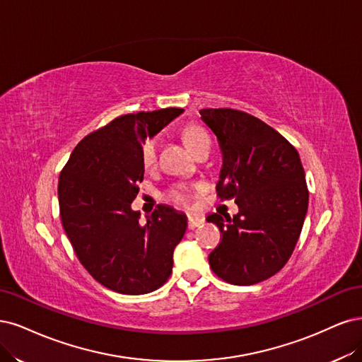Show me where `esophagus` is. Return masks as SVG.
Returning <instances> with one entry per match:
<instances>
[{
    "label": "esophagus",
    "mask_w": 362,
    "mask_h": 362,
    "mask_svg": "<svg viewBox=\"0 0 362 362\" xmlns=\"http://www.w3.org/2000/svg\"><path fill=\"white\" fill-rule=\"evenodd\" d=\"M204 224V219L200 216H195V215H189L188 218V227L189 228H195V227H200Z\"/></svg>",
    "instance_id": "34e87169"
}]
</instances>
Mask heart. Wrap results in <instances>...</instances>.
Returning a JSON list of instances; mask_svg holds the SVG:
<instances>
[{
	"instance_id": "b5f03b06",
	"label": "heart",
	"mask_w": 362,
	"mask_h": 362,
	"mask_svg": "<svg viewBox=\"0 0 362 362\" xmlns=\"http://www.w3.org/2000/svg\"><path fill=\"white\" fill-rule=\"evenodd\" d=\"M183 141L186 144L192 153L204 143H209V136L206 134V131L203 127L197 126V124H191L186 126L183 129ZM141 160L146 167H151L155 164L156 160V139L155 138H148L147 141L143 144L141 147ZM168 197L171 198L173 202L176 203H188L191 198V189L188 186H176L168 192Z\"/></svg>"
}]
</instances>
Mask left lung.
Returning a JSON list of instances; mask_svg holds the SVG:
<instances>
[{"instance_id": "obj_1", "label": "left lung", "mask_w": 362, "mask_h": 362, "mask_svg": "<svg viewBox=\"0 0 362 362\" xmlns=\"http://www.w3.org/2000/svg\"><path fill=\"white\" fill-rule=\"evenodd\" d=\"M200 114L223 153L218 195L235 198L239 207L233 218L218 214L206 218L223 236L209 254V264L231 284L264 281L283 269L304 226L308 188L299 153L254 115L230 108Z\"/></svg>"}]
</instances>
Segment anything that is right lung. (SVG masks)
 I'll return each mask as SVG.
<instances>
[{
	"mask_svg": "<svg viewBox=\"0 0 362 362\" xmlns=\"http://www.w3.org/2000/svg\"><path fill=\"white\" fill-rule=\"evenodd\" d=\"M182 108L126 114L87 135L58 180L63 228L88 274L123 295L150 293L173 269V252L188 218L167 204L139 223L132 202L144 179L141 147Z\"/></svg>",
	"mask_w": 362,
	"mask_h": 362,
	"instance_id": "1",
	"label": "right lung"
}]
</instances>
